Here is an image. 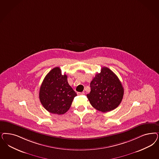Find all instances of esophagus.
Masks as SVG:
<instances>
[{"mask_svg": "<svg viewBox=\"0 0 159 159\" xmlns=\"http://www.w3.org/2000/svg\"><path fill=\"white\" fill-rule=\"evenodd\" d=\"M77 95H79V96H81V95L84 94V92H77Z\"/></svg>", "mask_w": 159, "mask_h": 159, "instance_id": "esophagus-1", "label": "esophagus"}]
</instances>
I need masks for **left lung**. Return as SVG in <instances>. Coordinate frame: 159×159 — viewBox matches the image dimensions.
I'll return each mask as SVG.
<instances>
[{
	"instance_id": "1",
	"label": "left lung",
	"mask_w": 159,
	"mask_h": 159,
	"mask_svg": "<svg viewBox=\"0 0 159 159\" xmlns=\"http://www.w3.org/2000/svg\"><path fill=\"white\" fill-rule=\"evenodd\" d=\"M90 93L87 97L91 105L102 112L115 109L120 104L124 89L118 77L109 68L103 67L90 83Z\"/></svg>"
}]
</instances>
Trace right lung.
<instances>
[{"label": "right lung", "mask_w": 159, "mask_h": 159, "mask_svg": "<svg viewBox=\"0 0 159 159\" xmlns=\"http://www.w3.org/2000/svg\"><path fill=\"white\" fill-rule=\"evenodd\" d=\"M62 75L60 67L52 69L44 79L39 91V99L44 109L53 114L63 115L71 106L77 94Z\"/></svg>", "instance_id": "add662e5"}]
</instances>
